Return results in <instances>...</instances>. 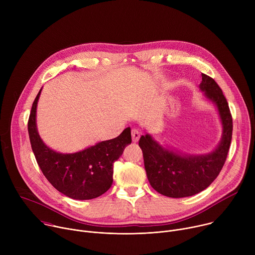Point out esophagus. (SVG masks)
<instances>
[{"label": "esophagus", "instance_id": "esophagus-1", "mask_svg": "<svg viewBox=\"0 0 255 255\" xmlns=\"http://www.w3.org/2000/svg\"><path fill=\"white\" fill-rule=\"evenodd\" d=\"M131 135H132V141L137 142L141 136V132L138 129H133L131 131Z\"/></svg>", "mask_w": 255, "mask_h": 255}]
</instances>
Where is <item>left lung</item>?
Masks as SVG:
<instances>
[{
  "mask_svg": "<svg viewBox=\"0 0 255 255\" xmlns=\"http://www.w3.org/2000/svg\"><path fill=\"white\" fill-rule=\"evenodd\" d=\"M199 87L216 106L222 124V137L214 150L206 154L183 153L163 146L148 133L139 140L151 187L169 198L191 197L207 189L220 173L229 151L233 124L227 100L220 87L205 74Z\"/></svg>",
  "mask_w": 255,
  "mask_h": 255,
  "instance_id": "left-lung-1",
  "label": "left lung"
}]
</instances>
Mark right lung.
<instances>
[{
	"label": "right lung",
	"mask_w": 255,
	"mask_h": 255,
	"mask_svg": "<svg viewBox=\"0 0 255 255\" xmlns=\"http://www.w3.org/2000/svg\"><path fill=\"white\" fill-rule=\"evenodd\" d=\"M41 90L36 96L28 121L31 147L49 183L64 196L75 200L100 197L113 184V164L132 141L127 127L116 138L101 141L75 153H61L48 147L36 125V111Z\"/></svg>",
	"instance_id": "1"
}]
</instances>
